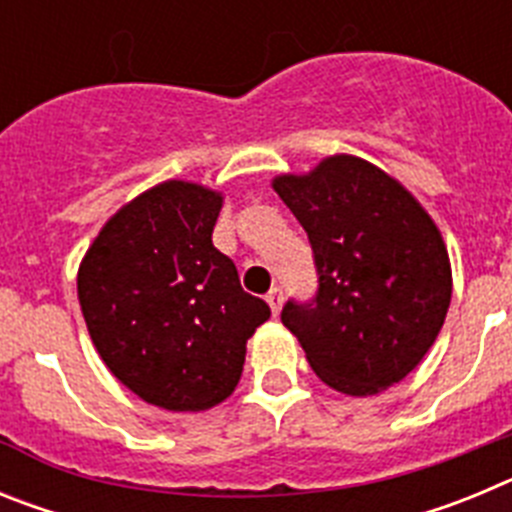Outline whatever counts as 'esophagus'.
Wrapping results in <instances>:
<instances>
[{
  "mask_svg": "<svg viewBox=\"0 0 512 512\" xmlns=\"http://www.w3.org/2000/svg\"><path fill=\"white\" fill-rule=\"evenodd\" d=\"M266 302H269L271 312H274V318H277V315H279V310H282V302H284L282 289H279V287H274V289H271L269 295H266Z\"/></svg>",
  "mask_w": 512,
  "mask_h": 512,
  "instance_id": "esophagus-1",
  "label": "esophagus"
}]
</instances>
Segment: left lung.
<instances>
[{"label": "left lung", "mask_w": 512, "mask_h": 512, "mask_svg": "<svg viewBox=\"0 0 512 512\" xmlns=\"http://www.w3.org/2000/svg\"><path fill=\"white\" fill-rule=\"evenodd\" d=\"M271 187L305 228L320 282L310 305H284L282 323L328 387L379 395L423 361L446 320L441 230L395 176L351 153Z\"/></svg>", "instance_id": "1"}]
</instances>
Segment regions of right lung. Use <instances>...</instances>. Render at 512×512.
<instances>
[{
  "label": "right lung",
  "instance_id": "obj_1",
  "mask_svg": "<svg viewBox=\"0 0 512 512\" xmlns=\"http://www.w3.org/2000/svg\"><path fill=\"white\" fill-rule=\"evenodd\" d=\"M223 192L169 179L102 225L76 274L97 354L130 392L171 413L233 395L246 343L271 315L212 246Z\"/></svg>",
  "mask_w": 512,
  "mask_h": 512
}]
</instances>
